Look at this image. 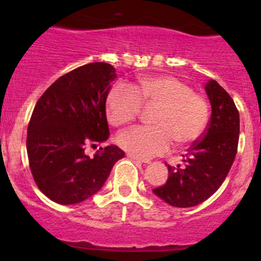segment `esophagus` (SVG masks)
I'll return each instance as SVG.
<instances>
[{"label": "esophagus", "instance_id": "34e87169", "mask_svg": "<svg viewBox=\"0 0 261 261\" xmlns=\"http://www.w3.org/2000/svg\"><path fill=\"white\" fill-rule=\"evenodd\" d=\"M127 156L130 158V159H133V160H136V162H139V163H144V164H149V160H146V159H141V158H139V156H136V155H133V154H127Z\"/></svg>", "mask_w": 261, "mask_h": 261}]
</instances>
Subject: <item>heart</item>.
Instances as JSON below:
<instances>
[{
    "mask_svg": "<svg viewBox=\"0 0 261 261\" xmlns=\"http://www.w3.org/2000/svg\"><path fill=\"white\" fill-rule=\"evenodd\" d=\"M144 105H156L155 126H139L118 135V144L139 158L167 152L174 144L198 140L210 121V105L202 94L172 75L141 78L135 86L118 82L109 92L106 114L112 126L128 125Z\"/></svg>",
    "mask_w": 261,
    "mask_h": 261,
    "instance_id": "1",
    "label": "heart"
}]
</instances>
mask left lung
<instances>
[{"label":"left lung","mask_w":261,"mask_h":261,"mask_svg":"<svg viewBox=\"0 0 261 261\" xmlns=\"http://www.w3.org/2000/svg\"><path fill=\"white\" fill-rule=\"evenodd\" d=\"M206 92L212 115L203 136L188 149L183 165L168 164L167 183L152 189L168 204L193 207L208 199L227 177L238 151L240 117L230 94L216 81H208Z\"/></svg>","instance_id":"8db88e82"}]
</instances>
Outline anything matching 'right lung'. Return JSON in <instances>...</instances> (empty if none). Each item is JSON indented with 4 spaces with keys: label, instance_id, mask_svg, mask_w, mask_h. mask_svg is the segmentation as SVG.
I'll use <instances>...</instances> for the list:
<instances>
[{
    "label": "right lung",
    "instance_id": "1",
    "mask_svg": "<svg viewBox=\"0 0 261 261\" xmlns=\"http://www.w3.org/2000/svg\"><path fill=\"white\" fill-rule=\"evenodd\" d=\"M115 77L109 63L82 65L58 78L34 107L26 138L29 165L38 188L57 203L93 196L125 156L115 145L99 147L93 158L84 154L88 145L109 139L106 98Z\"/></svg>",
    "mask_w": 261,
    "mask_h": 261
}]
</instances>
